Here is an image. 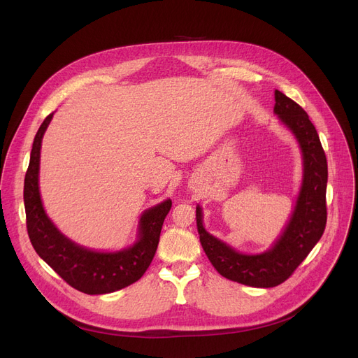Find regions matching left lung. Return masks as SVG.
<instances>
[{"instance_id":"1","label":"left lung","mask_w":358,"mask_h":358,"mask_svg":"<svg viewBox=\"0 0 358 358\" xmlns=\"http://www.w3.org/2000/svg\"><path fill=\"white\" fill-rule=\"evenodd\" d=\"M274 112L296 135L303 152L301 189L293 215L275 245L259 255L236 252L203 229L202 211L196 207L199 242L218 274L258 288L275 287L290 278L327 226L328 163L317 131L304 109L280 90H275Z\"/></svg>"}]
</instances>
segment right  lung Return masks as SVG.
<instances>
[{
  "instance_id": "right-lung-1",
  "label": "right lung",
  "mask_w": 358,
  "mask_h": 358,
  "mask_svg": "<svg viewBox=\"0 0 358 358\" xmlns=\"http://www.w3.org/2000/svg\"><path fill=\"white\" fill-rule=\"evenodd\" d=\"M52 116L54 113H49L36 132L24 178L29 239L39 257L76 290L86 294L117 292L138 281L150 266L157 250L163 221L172 207V201L166 199L159 206L144 211L140 220L138 241L128 249L94 252L66 239L48 218L38 183L42 138Z\"/></svg>"
}]
</instances>
